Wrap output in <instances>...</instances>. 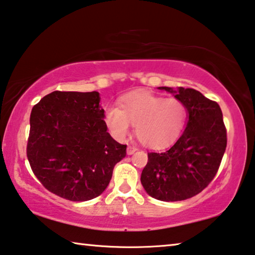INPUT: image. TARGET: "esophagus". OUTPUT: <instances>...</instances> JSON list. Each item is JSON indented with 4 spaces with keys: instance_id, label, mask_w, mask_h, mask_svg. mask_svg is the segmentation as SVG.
<instances>
[{
    "instance_id": "34e87169",
    "label": "esophagus",
    "mask_w": 255,
    "mask_h": 255,
    "mask_svg": "<svg viewBox=\"0 0 255 255\" xmlns=\"http://www.w3.org/2000/svg\"><path fill=\"white\" fill-rule=\"evenodd\" d=\"M138 150L136 149L135 147H133V146H128V150H127V152H128V155H132V154H134V152Z\"/></svg>"
}]
</instances>
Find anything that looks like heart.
<instances>
[{
	"label": "heart",
	"instance_id": "obj_1",
	"mask_svg": "<svg viewBox=\"0 0 255 255\" xmlns=\"http://www.w3.org/2000/svg\"><path fill=\"white\" fill-rule=\"evenodd\" d=\"M105 123L116 140L123 141L134 124L135 134L147 147L162 148L173 142L185 128L187 108L181 100L148 91L123 96L117 106L105 109Z\"/></svg>",
	"mask_w": 255,
	"mask_h": 255
}]
</instances>
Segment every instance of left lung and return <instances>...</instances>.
Returning a JSON list of instances; mask_svg holds the SVG:
<instances>
[{
  "label": "left lung",
  "mask_w": 255,
  "mask_h": 255,
  "mask_svg": "<svg viewBox=\"0 0 255 255\" xmlns=\"http://www.w3.org/2000/svg\"><path fill=\"white\" fill-rule=\"evenodd\" d=\"M187 108L185 131L173 146L149 152L141 183L152 198L178 202L197 195L217 174L227 147L220 106L194 89L159 87Z\"/></svg>",
  "instance_id": "obj_1"
}]
</instances>
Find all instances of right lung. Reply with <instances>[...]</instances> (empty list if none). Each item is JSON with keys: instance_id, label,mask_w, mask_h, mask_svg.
Masks as SVG:
<instances>
[{"instance_id": "obj_1", "label": "right lung", "mask_w": 255, "mask_h": 255, "mask_svg": "<svg viewBox=\"0 0 255 255\" xmlns=\"http://www.w3.org/2000/svg\"><path fill=\"white\" fill-rule=\"evenodd\" d=\"M99 92L53 91L30 113L27 158L43 186L73 202L96 198L127 156L107 132Z\"/></svg>"}]
</instances>
